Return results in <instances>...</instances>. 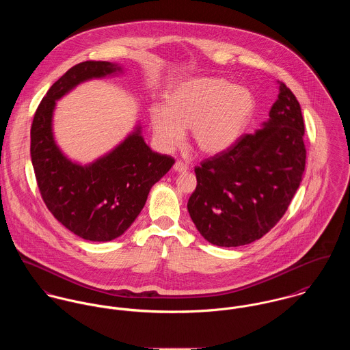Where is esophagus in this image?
Masks as SVG:
<instances>
[{
  "instance_id": "esophagus-1",
  "label": "esophagus",
  "mask_w": 350,
  "mask_h": 350,
  "mask_svg": "<svg viewBox=\"0 0 350 350\" xmlns=\"http://www.w3.org/2000/svg\"><path fill=\"white\" fill-rule=\"evenodd\" d=\"M188 165L187 163H184V162H181V161H177L176 163H174V166H173V170L176 172V173H185V172H188Z\"/></svg>"
}]
</instances>
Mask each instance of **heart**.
I'll return each mask as SVG.
<instances>
[{
	"mask_svg": "<svg viewBox=\"0 0 350 350\" xmlns=\"http://www.w3.org/2000/svg\"><path fill=\"white\" fill-rule=\"evenodd\" d=\"M256 111L252 91L223 78L185 80L165 94L163 107L149 109V123L157 145L176 150L191 129L194 148L217 156L233 148L244 135Z\"/></svg>",
	"mask_w": 350,
	"mask_h": 350,
	"instance_id": "1",
	"label": "heart"
}]
</instances>
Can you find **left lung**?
Masks as SVG:
<instances>
[{"mask_svg": "<svg viewBox=\"0 0 350 350\" xmlns=\"http://www.w3.org/2000/svg\"><path fill=\"white\" fill-rule=\"evenodd\" d=\"M269 119L230 150L196 166L191 219L209 243L250 244L269 232L287 211L306 163L305 124L295 95L278 81Z\"/></svg>", "mask_w": 350, "mask_h": 350, "instance_id": "left-lung-1", "label": "left lung"}]
</instances>
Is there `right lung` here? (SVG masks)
Masks as SVG:
<instances>
[{
    "mask_svg": "<svg viewBox=\"0 0 350 350\" xmlns=\"http://www.w3.org/2000/svg\"><path fill=\"white\" fill-rule=\"evenodd\" d=\"M111 62H83L52 84L31 129V157L40 193L59 223L90 241H110L127 231L141 213L152 187L173 166L172 157L153 152L139 120L111 150L81 163L67 156L53 133L59 99L92 79L123 75Z\"/></svg>",
    "mask_w": 350,
    "mask_h": 350,
    "instance_id": "right-lung-1",
    "label": "right lung"
}]
</instances>
